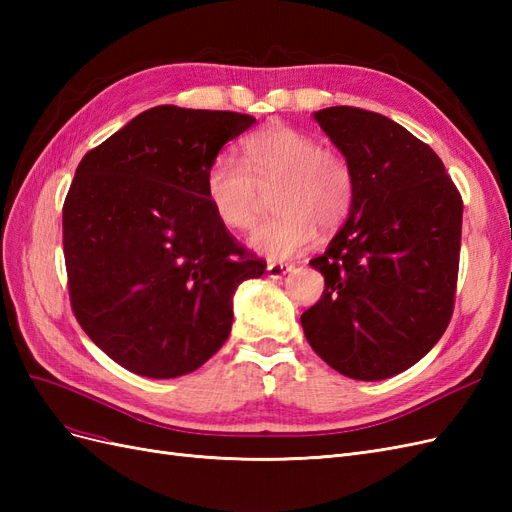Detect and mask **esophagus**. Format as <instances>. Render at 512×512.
I'll return each mask as SVG.
<instances>
[{
    "mask_svg": "<svg viewBox=\"0 0 512 512\" xmlns=\"http://www.w3.org/2000/svg\"><path fill=\"white\" fill-rule=\"evenodd\" d=\"M290 269L292 265H284V262H269L267 265V273L269 277H273V280H280V277H284Z\"/></svg>",
    "mask_w": 512,
    "mask_h": 512,
    "instance_id": "esophagus-1",
    "label": "esophagus"
}]
</instances>
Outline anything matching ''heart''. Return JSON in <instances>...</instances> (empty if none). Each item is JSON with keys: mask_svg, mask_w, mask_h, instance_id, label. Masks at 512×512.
<instances>
[{"mask_svg": "<svg viewBox=\"0 0 512 512\" xmlns=\"http://www.w3.org/2000/svg\"><path fill=\"white\" fill-rule=\"evenodd\" d=\"M273 191L277 213L258 226L250 247L269 260L305 252L316 241L318 226L333 230L354 203L350 162L333 147H322L314 134L292 126H273L250 136L243 160L222 151L205 173V194L218 222L247 230L256 220L260 190Z\"/></svg>", "mask_w": 512, "mask_h": 512, "instance_id": "1", "label": "heart"}]
</instances>
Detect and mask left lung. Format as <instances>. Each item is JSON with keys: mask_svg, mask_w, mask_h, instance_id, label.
Masks as SVG:
<instances>
[{"mask_svg": "<svg viewBox=\"0 0 512 512\" xmlns=\"http://www.w3.org/2000/svg\"><path fill=\"white\" fill-rule=\"evenodd\" d=\"M354 173V203L309 260L324 292L303 312L309 346L339 374L384 380L438 344L453 316L463 203L442 160L393 119L356 106L314 113Z\"/></svg>", "mask_w": 512, "mask_h": 512, "instance_id": "1", "label": "left lung"}]
</instances>
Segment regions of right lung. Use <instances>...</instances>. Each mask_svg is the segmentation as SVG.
<instances>
[{
  "mask_svg": "<svg viewBox=\"0 0 512 512\" xmlns=\"http://www.w3.org/2000/svg\"><path fill=\"white\" fill-rule=\"evenodd\" d=\"M252 115L153 106L85 153L64 203L72 312L115 363L177 378L218 352L267 269L215 218L205 173Z\"/></svg>",
  "mask_w": 512,
  "mask_h": 512,
  "instance_id": "1",
  "label": "right lung"
}]
</instances>
